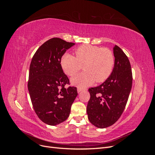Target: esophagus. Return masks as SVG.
<instances>
[{
    "label": "esophagus",
    "mask_w": 155,
    "mask_h": 155,
    "mask_svg": "<svg viewBox=\"0 0 155 155\" xmlns=\"http://www.w3.org/2000/svg\"><path fill=\"white\" fill-rule=\"evenodd\" d=\"M77 90H78V92L79 93V92H82V91L84 90V89H83V88H80V87H78Z\"/></svg>",
    "instance_id": "esophagus-1"
}]
</instances>
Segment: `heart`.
<instances>
[{"label": "heart", "mask_w": 155, "mask_h": 155, "mask_svg": "<svg viewBox=\"0 0 155 155\" xmlns=\"http://www.w3.org/2000/svg\"><path fill=\"white\" fill-rule=\"evenodd\" d=\"M76 58L65 54L61 59V66L64 72L74 77L82 69L85 72L72 79L73 85L86 87L95 82L101 83L108 79L113 70L115 59L113 53L107 48L84 45L75 50Z\"/></svg>", "instance_id": "obj_1"}]
</instances>
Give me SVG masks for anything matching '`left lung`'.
Wrapping results in <instances>:
<instances>
[{
	"instance_id": "obj_1",
	"label": "left lung",
	"mask_w": 155,
	"mask_h": 155,
	"mask_svg": "<svg viewBox=\"0 0 155 155\" xmlns=\"http://www.w3.org/2000/svg\"><path fill=\"white\" fill-rule=\"evenodd\" d=\"M113 53L115 63L110 76L100 86L88 89V118L100 129L113 125L120 118L132 88V70L127 56L117 45Z\"/></svg>"
}]
</instances>
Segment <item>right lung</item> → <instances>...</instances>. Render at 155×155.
<instances>
[{
  "label": "right lung",
  "mask_w": 155,
  "mask_h": 155,
  "mask_svg": "<svg viewBox=\"0 0 155 155\" xmlns=\"http://www.w3.org/2000/svg\"><path fill=\"white\" fill-rule=\"evenodd\" d=\"M74 45L51 38L40 46L31 59L28 82L31 104L39 118L49 125L68 118L78 96L76 87H64L69 79L61 66L62 56Z\"/></svg>",
  "instance_id": "right-lung-1"
}]
</instances>
